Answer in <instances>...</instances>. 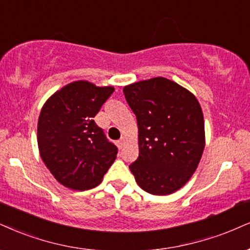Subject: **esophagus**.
<instances>
[{
  "mask_svg": "<svg viewBox=\"0 0 250 250\" xmlns=\"http://www.w3.org/2000/svg\"><path fill=\"white\" fill-rule=\"evenodd\" d=\"M117 146H118V148L122 149L123 147L125 146V138H120V139L117 141Z\"/></svg>",
  "mask_w": 250,
  "mask_h": 250,
  "instance_id": "1",
  "label": "esophagus"
}]
</instances>
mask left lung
<instances>
[{
  "mask_svg": "<svg viewBox=\"0 0 250 250\" xmlns=\"http://www.w3.org/2000/svg\"><path fill=\"white\" fill-rule=\"evenodd\" d=\"M123 91L139 128V156L130 165L138 186L152 195L175 192L192 176L204 150L198 101L165 78L133 83Z\"/></svg>",
  "mask_w": 250,
  "mask_h": 250,
  "instance_id": "1",
  "label": "left lung"
}]
</instances>
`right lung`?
<instances>
[{"mask_svg":"<svg viewBox=\"0 0 250 250\" xmlns=\"http://www.w3.org/2000/svg\"><path fill=\"white\" fill-rule=\"evenodd\" d=\"M113 91V87L75 81L42 106L38 119L40 156L62 186L92 189L116 160L118 148L94 120Z\"/></svg>","mask_w":250,"mask_h":250,"instance_id":"right-lung-1","label":"right lung"}]
</instances>
